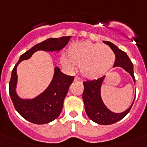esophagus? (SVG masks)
<instances>
[{
	"mask_svg": "<svg viewBox=\"0 0 147 147\" xmlns=\"http://www.w3.org/2000/svg\"><path fill=\"white\" fill-rule=\"evenodd\" d=\"M75 81H76V82H82V79L80 77H78V76H76V77H75Z\"/></svg>",
	"mask_w": 147,
	"mask_h": 147,
	"instance_id": "1",
	"label": "esophagus"
}]
</instances>
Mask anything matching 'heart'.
<instances>
[{"label":"heart","instance_id":"obj_1","mask_svg":"<svg viewBox=\"0 0 147 147\" xmlns=\"http://www.w3.org/2000/svg\"><path fill=\"white\" fill-rule=\"evenodd\" d=\"M116 55L108 47L98 43L84 42L73 45L69 50V57L65 56L63 62L69 69L81 67L84 77L89 79L100 78L114 65Z\"/></svg>","mask_w":147,"mask_h":147}]
</instances>
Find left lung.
Returning a JSON list of instances; mask_svg holds the SVG:
<instances>
[{
  "mask_svg": "<svg viewBox=\"0 0 147 147\" xmlns=\"http://www.w3.org/2000/svg\"><path fill=\"white\" fill-rule=\"evenodd\" d=\"M105 44L108 45L110 48L114 51L116 55V60L114 67H121L127 71L132 77L135 82L134 75V65L128 57L127 53L121 50L118 47L108 41H103ZM105 76L94 80H88L83 82L84 92L82 98L85 104V109L88 117L92 121L101 125H109L119 121L123 118L131 109L134 99L130 107L122 113H114L111 111L105 105L100 96V88ZM136 96V95H135Z\"/></svg>",
  "mask_w": 147,
  "mask_h": 147,
  "instance_id": "1",
  "label": "left lung"
}]
</instances>
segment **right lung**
Segmentation results:
<instances>
[{
    "mask_svg": "<svg viewBox=\"0 0 147 147\" xmlns=\"http://www.w3.org/2000/svg\"><path fill=\"white\" fill-rule=\"evenodd\" d=\"M71 36L49 38L35 45L20 55V59L13 69L9 83L10 98L17 111L31 123L45 124L54 121L59 116L62 110L63 101L68 93L69 86L73 82L74 77L65 75L60 71L59 67H55L53 80L44 92L33 99H22L16 92L17 65L23 60L30 59L36 51L59 52L66 46Z\"/></svg>",
    "mask_w": 147,
    "mask_h": 147,
    "instance_id": "1",
    "label": "right lung"
}]
</instances>
